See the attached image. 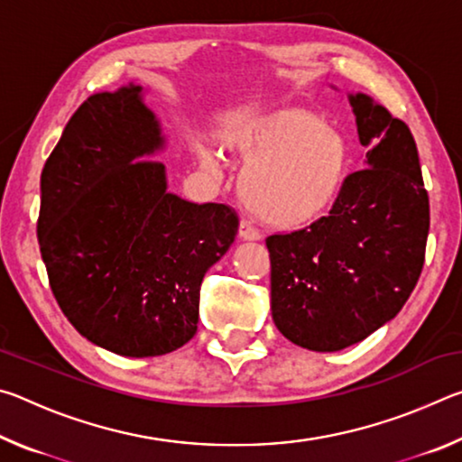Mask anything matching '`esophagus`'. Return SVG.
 Listing matches in <instances>:
<instances>
[{
    "instance_id": "1",
    "label": "esophagus",
    "mask_w": 462,
    "mask_h": 462,
    "mask_svg": "<svg viewBox=\"0 0 462 462\" xmlns=\"http://www.w3.org/2000/svg\"><path fill=\"white\" fill-rule=\"evenodd\" d=\"M238 234H240V238H245V240H259L261 238L259 228H256V226L250 220H245V217H242L238 224Z\"/></svg>"
}]
</instances>
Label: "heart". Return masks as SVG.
Masks as SVG:
<instances>
[{"mask_svg":"<svg viewBox=\"0 0 462 462\" xmlns=\"http://www.w3.org/2000/svg\"><path fill=\"white\" fill-rule=\"evenodd\" d=\"M246 152H264L245 169L240 193L261 220L293 228L322 216L338 195L348 148L330 124L306 109H279L240 140Z\"/></svg>","mask_w":462,"mask_h":462,"instance_id":"b5f03b06","label":"heart"}]
</instances>
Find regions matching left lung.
I'll list each match as a JSON object with an SVG mask.
<instances>
[{
  "label": "left lung",
  "instance_id": "1",
  "mask_svg": "<svg viewBox=\"0 0 462 462\" xmlns=\"http://www.w3.org/2000/svg\"><path fill=\"white\" fill-rule=\"evenodd\" d=\"M365 167L350 173L328 216L271 234V310L297 346L334 353L393 319L426 259L430 199L408 124L350 96Z\"/></svg>",
  "mask_w": 462,
  "mask_h": 462
}]
</instances>
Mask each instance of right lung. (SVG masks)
<instances>
[{
	"instance_id": "obj_1",
	"label": "right lung",
	"mask_w": 462,
	"mask_h": 462,
	"mask_svg": "<svg viewBox=\"0 0 462 462\" xmlns=\"http://www.w3.org/2000/svg\"><path fill=\"white\" fill-rule=\"evenodd\" d=\"M143 88L83 101L44 162L38 245L62 314L97 346L159 356L198 332L199 287L238 232L226 203L167 191Z\"/></svg>"
}]
</instances>
